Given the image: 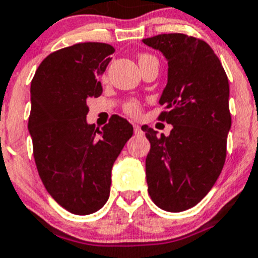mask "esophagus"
<instances>
[{
	"label": "esophagus",
	"mask_w": 258,
	"mask_h": 258,
	"mask_svg": "<svg viewBox=\"0 0 258 258\" xmlns=\"http://www.w3.org/2000/svg\"><path fill=\"white\" fill-rule=\"evenodd\" d=\"M134 132H135V135H143V130L139 124H134Z\"/></svg>",
	"instance_id": "esophagus-1"
}]
</instances>
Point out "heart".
<instances>
[{"instance_id": "obj_1", "label": "heart", "mask_w": 258, "mask_h": 258, "mask_svg": "<svg viewBox=\"0 0 258 258\" xmlns=\"http://www.w3.org/2000/svg\"><path fill=\"white\" fill-rule=\"evenodd\" d=\"M145 58H151V55H148V54L140 55L139 61L145 59ZM124 111H126V113L131 116H138L139 114H140V105H139V102H136V101L127 102V104L124 105Z\"/></svg>"}]
</instances>
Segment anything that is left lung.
<instances>
[{
	"mask_svg": "<svg viewBox=\"0 0 258 258\" xmlns=\"http://www.w3.org/2000/svg\"><path fill=\"white\" fill-rule=\"evenodd\" d=\"M167 59V84L158 116L172 124L169 136L142 127L151 143L145 160L149 196L157 207L178 213L200 203L217 182L231 128L230 87L222 63L207 42L183 33L143 40Z\"/></svg>",
	"mask_w": 258,
	"mask_h": 258,
	"instance_id": "8db88e82",
	"label": "left lung"
}]
</instances>
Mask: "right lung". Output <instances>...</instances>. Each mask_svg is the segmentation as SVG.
<instances>
[{
	"instance_id": "obj_1",
	"label": "right lung",
	"mask_w": 258,
	"mask_h": 258,
	"mask_svg": "<svg viewBox=\"0 0 258 258\" xmlns=\"http://www.w3.org/2000/svg\"><path fill=\"white\" fill-rule=\"evenodd\" d=\"M113 53L104 42L59 49L40 63L31 83L28 130L36 167L49 195L78 216L104 207L114 162L134 134L119 115L101 130L87 123V100L101 96L98 76Z\"/></svg>"
}]
</instances>
